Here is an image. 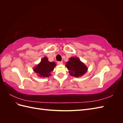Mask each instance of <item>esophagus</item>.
<instances>
[{"mask_svg": "<svg viewBox=\"0 0 123 123\" xmlns=\"http://www.w3.org/2000/svg\"><path fill=\"white\" fill-rule=\"evenodd\" d=\"M62 63H63V62H62V61H58V62H57V64H62Z\"/></svg>", "mask_w": 123, "mask_h": 123, "instance_id": "34e87169", "label": "esophagus"}]
</instances>
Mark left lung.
I'll return each instance as SVG.
<instances>
[{
  "label": "left lung",
  "mask_w": 123,
  "mask_h": 123,
  "mask_svg": "<svg viewBox=\"0 0 123 123\" xmlns=\"http://www.w3.org/2000/svg\"><path fill=\"white\" fill-rule=\"evenodd\" d=\"M66 66L69 70V73L74 77H81L88 70V68L78 57H71L66 62Z\"/></svg>",
  "instance_id": "left-lung-1"
}]
</instances>
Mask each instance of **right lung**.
Wrapping results in <instances>:
<instances>
[{"label": "right lung", "instance_id": "add662e5", "mask_svg": "<svg viewBox=\"0 0 123 123\" xmlns=\"http://www.w3.org/2000/svg\"><path fill=\"white\" fill-rule=\"evenodd\" d=\"M56 63L54 62H49L46 56L41 59V62L33 68V71L41 78L51 76V72L53 71Z\"/></svg>", "mask_w": 123, "mask_h": 123}]
</instances>
